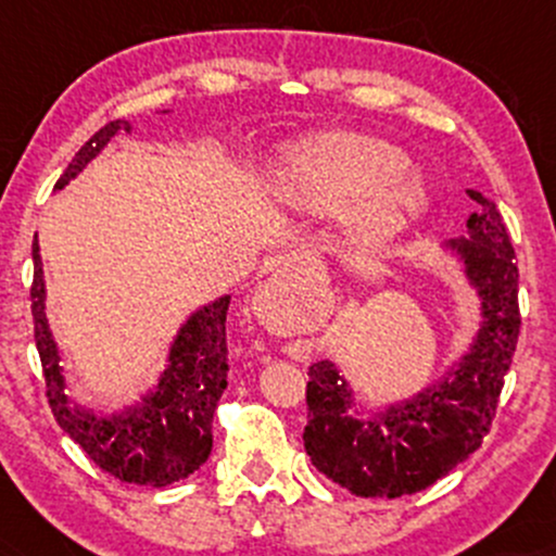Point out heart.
<instances>
[{
	"label": "heart",
	"mask_w": 556,
	"mask_h": 556,
	"mask_svg": "<svg viewBox=\"0 0 556 556\" xmlns=\"http://www.w3.org/2000/svg\"><path fill=\"white\" fill-rule=\"evenodd\" d=\"M277 193L303 214L344 212V238L379 251L405 232L424 206V188L405 169V154L387 140L331 130L287 151Z\"/></svg>",
	"instance_id": "heart-1"
}]
</instances>
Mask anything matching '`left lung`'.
<instances>
[{
  "mask_svg": "<svg viewBox=\"0 0 556 556\" xmlns=\"http://www.w3.org/2000/svg\"><path fill=\"white\" fill-rule=\"evenodd\" d=\"M468 195L478 203L468 235L444 242V251L460 261L481 300V321L450 371L410 397L371 407L355 400L337 363L318 361L308 368L305 452L355 496L394 500L429 489L468 460L491 429L520 334L518 261L494 201L478 190Z\"/></svg>",
  "mask_w": 556,
  "mask_h": 556,
  "instance_id": "left-lung-1",
  "label": "left lung"
}]
</instances>
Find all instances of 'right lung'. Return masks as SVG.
<instances>
[{"mask_svg":"<svg viewBox=\"0 0 556 556\" xmlns=\"http://www.w3.org/2000/svg\"><path fill=\"white\" fill-rule=\"evenodd\" d=\"M132 132L127 119L101 127L75 154L62 190L93 162L117 132ZM36 348L41 355L47 397L56 424L101 470L136 486H169L195 473L212 455V424L222 392L227 389V308L229 295L201 305L188 316L169 344L167 368L143 397L114 413H96L67 394L65 366L47 318V282L41 248L34 240V287H30Z\"/></svg>","mask_w":556,"mask_h":556,"instance_id":"add662e5","label":"right lung"}]
</instances>
